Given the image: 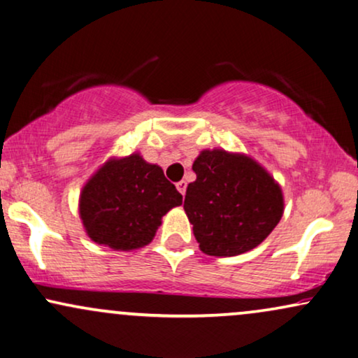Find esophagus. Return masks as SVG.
Here are the masks:
<instances>
[{"label":"esophagus","mask_w":358,"mask_h":358,"mask_svg":"<svg viewBox=\"0 0 358 358\" xmlns=\"http://www.w3.org/2000/svg\"><path fill=\"white\" fill-rule=\"evenodd\" d=\"M176 188H178V192L182 193V195H185V192H187V182H183L182 180V182L176 183Z\"/></svg>","instance_id":"1"}]
</instances>
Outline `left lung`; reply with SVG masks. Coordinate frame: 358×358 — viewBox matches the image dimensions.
Listing matches in <instances>:
<instances>
[{"label":"left lung","mask_w":358,"mask_h":358,"mask_svg":"<svg viewBox=\"0 0 358 358\" xmlns=\"http://www.w3.org/2000/svg\"><path fill=\"white\" fill-rule=\"evenodd\" d=\"M192 168L196 180L187 187L183 208L206 255L248 252L278 225L282 188L247 155L203 150Z\"/></svg>","instance_id":"obj_1"}]
</instances>
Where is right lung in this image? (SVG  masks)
<instances>
[{
	"mask_svg": "<svg viewBox=\"0 0 358 358\" xmlns=\"http://www.w3.org/2000/svg\"><path fill=\"white\" fill-rule=\"evenodd\" d=\"M178 205L182 195L162 168L133 153L111 158L86 182L80 217L94 243L130 252L152 242L163 215Z\"/></svg>",
	"mask_w": 358,
	"mask_h": 358,
	"instance_id": "add662e5",
	"label": "right lung"
}]
</instances>
